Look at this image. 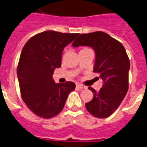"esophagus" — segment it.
I'll return each mask as SVG.
<instances>
[{
  "instance_id": "esophagus-1",
  "label": "esophagus",
  "mask_w": 147,
  "mask_h": 147,
  "mask_svg": "<svg viewBox=\"0 0 147 147\" xmlns=\"http://www.w3.org/2000/svg\"><path fill=\"white\" fill-rule=\"evenodd\" d=\"M76 86H77V87H79V88H80V89H86V86H83V85L80 84V83H77Z\"/></svg>"
}]
</instances>
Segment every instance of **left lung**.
<instances>
[{
  "mask_svg": "<svg viewBox=\"0 0 147 147\" xmlns=\"http://www.w3.org/2000/svg\"><path fill=\"white\" fill-rule=\"evenodd\" d=\"M80 45L90 46L94 50V72L98 74L103 80L98 92L88 87L94 98L86 103V110L98 118L108 117L117 110L127 92L129 58L120 42L102 31L80 34L72 46Z\"/></svg>",
  "mask_w": 147,
  "mask_h": 147,
  "instance_id": "left-lung-1",
  "label": "left lung"
}]
</instances>
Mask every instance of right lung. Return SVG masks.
I'll return each mask as SVG.
<instances>
[{
  "mask_svg": "<svg viewBox=\"0 0 147 147\" xmlns=\"http://www.w3.org/2000/svg\"><path fill=\"white\" fill-rule=\"evenodd\" d=\"M78 35L46 30L30 38L22 49L17 67L21 97L39 117L49 119L58 115L76 88L73 82L56 83L53 74L61 66L64 47Z\"/></svg>",
  "mask_w": 147,
  "mask_h": 147,
  "instance_id": "right-lung-1",
  "label": "right lung"
}]
</instances>
